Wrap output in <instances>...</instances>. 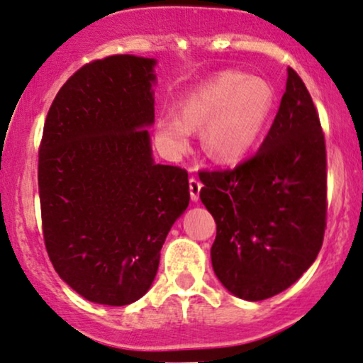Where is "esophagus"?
<instances>
[{"label": "esophagus", "instance_id": "34e87169", "mask_svg": "<svg viewBox=\"0 0 363 363\" xmlns=\"http://www.w3.org/2000/svg\"><path fill=\"white\" fill-rule=\"evenodd\" d=\"M201 187H203V184H201V181H198V179H194V177L189 179V193H191V199H193V201H198V199H199Z\"/></svg>", "mask_w": 363, "mask_h": 363}]
</instances>
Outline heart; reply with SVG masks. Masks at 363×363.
<instances>
[{
	"mask_svg": "<svg viewBox=\"0 0 363 363\" xmlns=\"http://www.w3.org/2000/svg\"><path fill=\"white\" fill-rule=\"evenodd\" d=\"M272 108L274 91L267 81L225 71L187 94L182 113H160L157 142L165 154L177 159L191 148L194 128L206 124V154L221 164L240 162L259 143Z\"/></svg>",
	"mask_w": 363,
	"mask_h": 363,
	"instance_id": "b5f03b06",
	"label": "heart"
}]
</instances>
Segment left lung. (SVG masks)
<instances>
[{"instance_id": "left-lung-1", "label": "left lung", "mask_w": 363, "mask_h": 363, "mask_svg": "<svg viewBox=\"0 0 363 363\" xmlns=\"http://www.w3.org/2000/svg\"><path fill=\"white\" fill-rule=\"evenodd\" d=\"M199 179V198L216 221L213 269L231 294L269 299L311 267L326 226V147L294 69H287L286 93L259 152Z\"/></svg>"}]
</instances>
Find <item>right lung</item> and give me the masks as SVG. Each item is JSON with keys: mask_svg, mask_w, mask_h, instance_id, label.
Listing matches in <instances>:
<instances>
[{"mask_svg": "<svg viewBox=\"0 0 363 363\" xmlns=\"http://www.w3.org/2000/svg\"><path fill=\"white\" fill-rule=\"evenodd\" d=\"M155 59L111 55L60 87L38 150L45 248L91 303L126 306L150 289L160 248L189 204L187 172L152 157Z\"/></svg>", "mask_w": 363, "mask_h": 363, "instance_id": "add662e5", "label": "right lung"}]
</instances>
